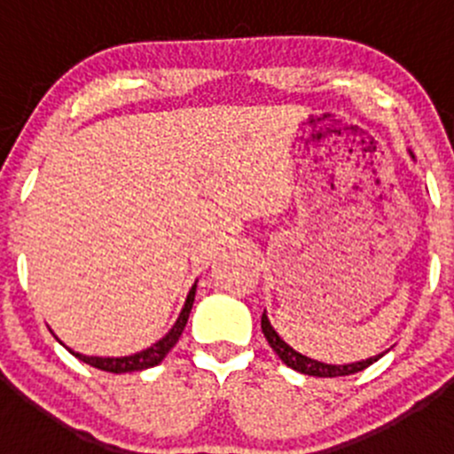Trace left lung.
Listing matches in <instances>:
<instances>
[{
	"label": "left lung",
	"instance_id": "obj_1",
	"mask_svg": "<svg viewBox=\"0 0 454 454\" xmlns=\"http://www.w3.org/2000/svg\"><path fill=\"white\" fill-rule=\"evenodd\" d=\"M261 329H263V336L268 340V345L272 347L274 354L283 360L290 369L299 371V373L305 375H316V378H338V375H351V373H358V371L367 369L369 364H373L375 360H380V356H373V358L367 360H360V363H349V364H327V363H318V360L308 358V356L299 354V351L292 349L277 332L274 327L270 325L268 316H261Z\"/></svg>",
	"mask_w": 454,
	"mask_h": 454
}]
</instances>
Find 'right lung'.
I'll list each match as a JSON object with an SVG mask.
<instances>
[{"label": "right lung", "mask_w": 454, "mask_h": 454, "mask_svg": "<svg viewBox=\"0 0 454 454\" xmlns=\"http://www.w3.org/2000/svg\"><path fill=\"white\" fill-rule=\"evenodd\" d=\"M195 287H198V283H195V286L189 290L184 308H182L176 325L168 329L167 336H162L158 342H153V345L146 347V349L138 351V354L121 356V358H98V356H83V354H79V351H72V349H70V354L76 356L79 360H83V363L90 364V367H96L100 371H109V373H131V371H142V369L155 367V364L162 363L164 356H167L168 351L176 347V342L180 340L182 332H184V327H186V320H189L191 309H193Z\"/></svg>", "instance_id": "1"}]
</instances>
